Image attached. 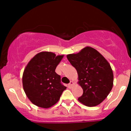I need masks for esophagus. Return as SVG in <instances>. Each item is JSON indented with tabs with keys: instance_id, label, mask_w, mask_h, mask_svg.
<instances>
[{
	"instance_id": "34e87169",
	"label": "esophagus",
	"mask_w": 131,
	"mask_h": 131,
	"mask_svg": "<svg viewBox=\"0 0 131 131\" xmlns=\"http://www.w3.org/2000/svg\"><path fill=\"white\" fill-rule=\"evenodd\" d=\"M73 84H74V83H73V81H70V83H69L68 84V88H71V87L73 86Z\"/></svg>"
}]
</instances>
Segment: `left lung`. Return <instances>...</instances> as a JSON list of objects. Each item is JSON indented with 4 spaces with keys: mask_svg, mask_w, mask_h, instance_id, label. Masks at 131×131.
Wrapping results in <instances>:
<instances>
[{
    "mask_svg": "<svg viewBox=\"0 0 131 131\" xmlns=\"http://www.w3.org/2000/svg\"><path fill=\"white\" fill-rule=\"evenodd\" d=\"M67 58L77 70L78 83L83 89L78 100L88 106L102 103L113 85V73L109 63L98 51L90 47L76 54H69Z\"/></svg>",
    "mask_w": 131,
    "mask_h": 131,
    "instance_id": "1",
    "label": "left lung"
}]
</instances>
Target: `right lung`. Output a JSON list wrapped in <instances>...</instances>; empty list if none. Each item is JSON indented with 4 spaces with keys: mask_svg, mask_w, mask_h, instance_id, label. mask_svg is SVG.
Wrapping results in <instances>:
<instances>
[{
    "mask_svg": "<svg viewBox=\"0 0 131 131\" xmlns=\"http://www.w3.org/2000/svg\"><path fill=\"white\" fill-rule=\"evenodd\" d=\"M63 55L42 52L36 55L27 64L23 74V86L33 104L47 108L59 100L67 89L55 69Z\"/></svg>",
    "mask_w": 131,
    "mask_h": 131,
    "instance_id": "add662e5",
    "label": "right lung"
}]
</instances>
